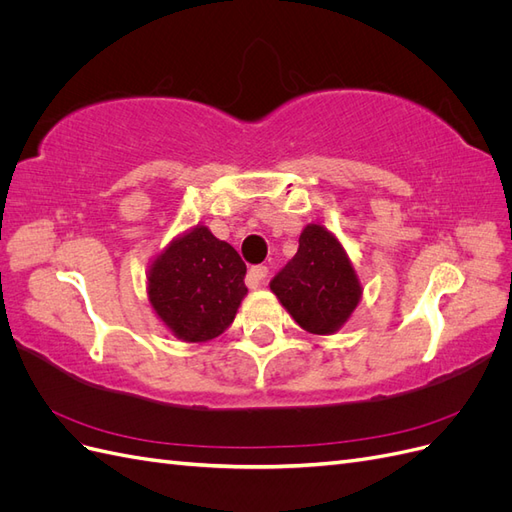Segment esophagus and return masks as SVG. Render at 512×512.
Listing matches in <instances>:
<instances>
[{"mask_svg":"<svg viewBox=\"0 0 512 512\" xmlns=\"http://www.w3.org/2000/svg\"><path fill=\"white\" fill-rule=\"evenodd\" d=\"M267 277H269V269L267 267H252L250 273H247V286L250 288H260L262 284H267Z\"/></svg>","mask_w":512,"mask_h":512,"instance_id":"1","label":"esophagus"}]
</instances>
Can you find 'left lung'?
Listing matches in <instances>:
<instances>
[{
  "label": "left lung",
  "mask_w": 512,
  "mask_h": 512,
  "mask_svg": "<svg viewBox=\"0 0 512 512\" xmlns=\"http://www.w3.org/2000/svg\"><path fill=\"white\" fill-rule=\"evenodd\" d=\"M271 290L301 329L333 335L361 301V282L339 239L320 224H307L299 250L273 277Z\"/></svg>",
  "instance_id": "left-lung-1"
}]
</instances>
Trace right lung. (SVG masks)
<instances>
[{"mask_svg": "<svg viewBox=\"0 0 512 512\" xmlns=\"http://www.w3.org/2000/svg\"><path fill=\"white\" fill-rule=\"evenodd\" d=\"M245 262L235 247L198 224L151 260L147 297L153 312L188 344L222 335L247 294Z\"/></svg>", "mask_w": 512, "mask_h": 512, "instance_id": "1", "label": "right lung"}]
</instances>
